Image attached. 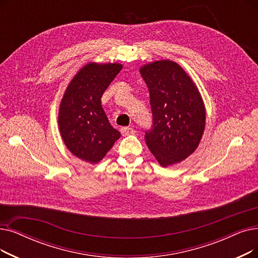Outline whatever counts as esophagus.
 <instances>
[{
	"label": "esophagus",
	"instance_id": "1",
	"mask_svg": "<svg viewBox=\"0 0 258 258\" xmlns=\"http://www.w3.org/2000/svg\"><path fill=\"white\" fill-rule=\"evenodd\" d=\"M120 132L123 136H127V135H131V134H135V130L131 128V127H122L120 130Z\"/></svg>",
	"mask_w": 258,
	"mask_h": 258
}]
</instances>
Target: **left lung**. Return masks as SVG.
<instances>
[{
	"instance_id": "1",
	"label": "left lung",
	"mask_w": 258,
	"mask_h": 258,
	"mask_svg": "<svg viewBox=\"0 0 258 258\" xmlns=\"http://www.w3.org/2000/svg\"><path fill=\"white\" fill-rule=\"evenodd\" d=\"M139 72L149 87L153 113L145 143L161 166L181 162L195 152L204 135L203 97L192 78L174 61H154Z\"/></svg>"
}]
</instances>
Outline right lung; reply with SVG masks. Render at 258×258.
<instances>
[{"label":"right lung","instance_id":"add662e5","mask_svg":"<svg viewBox=\"0 0 258 258\" xmlns=\"http://www.w3.org/2000/svg\"><path fill=\"white\" fill-rule=\"evenodd\" d=\"M122 67L119 63L89 62L65 89L58 114L60 134L66 148L83 161L100 162L121 136L110 125L101 97Z\"/></svg>","mask_w":258,"mask_h":258}]
</instances>
